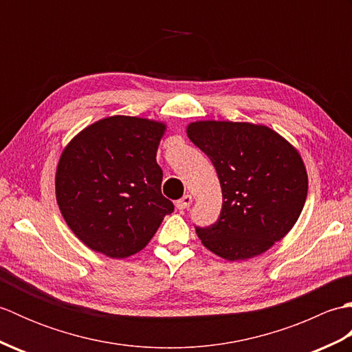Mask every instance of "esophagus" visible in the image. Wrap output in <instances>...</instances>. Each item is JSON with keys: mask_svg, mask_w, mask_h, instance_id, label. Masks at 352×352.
<instances>
[{"mask_svg": "<svg viewBox=\"0 0 352 352\" xmlns=\"http://www.w3.org/2000/svg\"><path fill=\"white\" fill-rule=\"evenodd\" d=\"M192 204V197L190 195H184L182 199H178L175 203V207L178 210H184V208H188Z\"/></svg>", "mask_w": 352, "mask_h": 352, "instance_id": "obj_1", "label": "esophagus"}]
</instances>
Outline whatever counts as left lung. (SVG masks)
<instances>
[{
  "instance_id": "8db88e82",
  "label": "left lung",
  "mask_w": 352,
  "mask_h": 352,
  "mask_svg": "<svg viewBox=\"0 0 352 352\" xmlns=\"http://www.w3.org/2000/svg\"><path fill=\"white\" fill-rule=\"evenodd\" d=\"M188 136L213 163L222 189L218 219L195 226L206 248L245 260L281 241L307 198V172L296 149L267 126L246 122H193Z\"/></svg>"
}]
</instances>
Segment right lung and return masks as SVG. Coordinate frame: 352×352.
<instances>
[{
	"label": "right lung",
	"mask_w": 352,
	"mask_h": 352,
	"mask_svg": "<svg viewBox=\"0 0 352 352\" xmlns=\"http://www.w3.org/2000/svg\"><path fill=\"white\" fill-rule=\"evenodd\" d=\"M164 125L131 116L101 119L65 148L56 174L63 218L81 242L111 258L139 252L174 204L162 195L155 162Z\"/></svg>",
	"instance_id": "right-lung-1"
}]
</instances>
